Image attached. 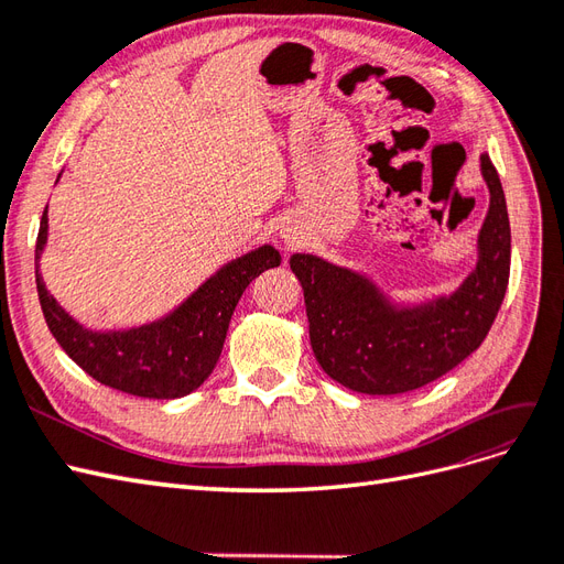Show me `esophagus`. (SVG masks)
<instances>
[{"label": "esophagus", "instance_id": "esophagus-1", "mask_svg": "<svg viewBox=\"0 0 564 564\" xmlns=\"http://www.w3.org/2000/svg\"><path fill=\"white\" fill-rule=\"evenodd\" d=\"M284 242H286L289 247H294V242H296V240H294V237H292V235H284Z\"/></svg>", "mask_w": 564, "mask_h": 564}]
</instances>
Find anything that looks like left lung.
I'll use <instances>...</instances> for the list:
<instances>
[{"mask_svg":"<svg viewBox=\"0 0 564 564\" xmlns=\"http://www.w3.org/2000/svg\"><path fill=\"white\" fill-rule=\"evenodd\" d=\"M489 212L477 235V263L449 296L392 303L369 278L313 253L289 259L303 286L311 346L329 377L365 395H400L440 379L480 348L506 296L510 224L489 155H480Z\"/></svg>","mask_w":564,"mask_h":564,"instance_id":"8db88e82","label":"left lung"}]
</instances>
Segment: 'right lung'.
<instances>
[{"label":"right lung","mask_w":564,"mask_h":564,"mask_svg":"<svg viewBox=\"0 0 564 564\" xmlns=\"http://www.w3.org/2000/svg\"><path fill=\"white\" fill-rule=\"evenodd\" d=\"M48 235L46 209L35 247L37 294L44 319L61 348L108 388L135 398L174 400L197 390L214 371L237 301L251 280L280 265L275 247L263 245L226 263L176 311L124 332H91L67 315L46 292L40 259Z\"/></svg>","instance_id":"add662e5"}]
</instances>
